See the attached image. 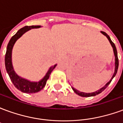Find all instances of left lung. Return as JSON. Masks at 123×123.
<instances>
[{
	"mask_svg": "<svg viewBox=\"0 0 123 123\" xmlns=\"http://www.w3.org/2000/svg\"><path fill=\"white\" fill-rule=\"evenodd\" d=\"M101 33L103 34V35H105L107 37V38L108 39L109 41V43H111V46H112V47H113V53H114V55H115V72L113 73V76L111 77V80L109 81L105 85L103 86L102 88H100L99 90H98L96 92H92V93H85V92H80V91H78L76 89H75V88H72V90L76 94H78V95H80V96H82V97H92V96H95L96 95H98V94H99L100 93H101L103 92L107 86H109V84L111 83V80H113V78L115 76V75H116L117 72V70H118V67H119V59H118V56H117V49L115 45V44L114 43L111 41V38L105 32H104V31H101Z\"/></svg>",
	"mask_w": 123,
	"mask_h": 123,
	"instance_id": "8db88e82",
	"label": "left lung"
}]
</instances>
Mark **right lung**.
<instances>
[{"instance_id": "1", "label": "right lung", "mask_w": 123, "mask_h": 123, "mask_svg": "<svg viewBox=\"0 0 123 123\" xmlns=\"http://www.w3.org/2000/svg\"><path fill=\"white\" fill-rule=\"evenodd\" d=\"M41 27V25H31V26H25L24 28H21L20 30L18 31L17 33L14 35L12 36L7 45L6 52L5 55L6 70L7 73L9 75L10 80L15 87L17 88L18 90H19L24 93H33L38 92L41 90L46 85L47 80L49 79L51 73L56 66V64H55L54 66L50 67L47 72L46 73L45 76L39 82H31L27 79L22 78L15 72L14 69L13 68L12 62V52L13 47L15 43L16 42V41L28 31L30 30L33 28H39Z\"/></svg>"}]
</instances>
